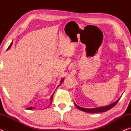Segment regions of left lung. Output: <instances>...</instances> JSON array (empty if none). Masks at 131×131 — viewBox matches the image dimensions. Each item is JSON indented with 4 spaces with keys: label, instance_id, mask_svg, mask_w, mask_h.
Here are the masks:
<instances>
[{
    "label": "left lung",
    "instance_id": "1",
    "mask_svg": "<svg viewBox=\"0 0 131 131\" xmlns=\"http://www.w3.org/2000/svg\"><path fill=\"white\" fill-rule=\"evenodd\" d=\"M120 98L118 99V100L116 101L115 102L113 103L112 104H110L109 105L106 106H103V107H95V108H84V107H80V106H77L76 104L74 103L75 106L79 108V110H80L81 111H83L84 112H87V113H101V112H105L107 111L108 110H110V108H112V107H113L114 106L116 105V104L118 103V102L119 101Z\"/></svg>",
    "mask_w": 131,
    "mask_h": 131
}]
</instances>
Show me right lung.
I'll list each match as a JSON object with an SVG mask.
<instances>
[{"instance_id":"obj_1","label":"right lung","mask_w":131,"mask_h":131,"mask_svg":"<svg viewBox=\"0 0 131 131\" xmlns=\"http://www.w3.org/2000/svg\"><path fill=\"white\" fill-rule=\"evenodd\" d=\"M12 44H13V41H12V43H11V44H10L9 47H8V48H7V50H9V49H10V47H12ZM63 80H64V79H62V80H61V84H59V85L58 86V87H59V86L61 85V83H62V82L63 81ZM54 93H53V94H52V95H51V97H50V105H51V103H52V97H53V95H54ZM33 108H34V107H29V108H26V109H28V110H32V109H33Z\"/></svg>"}]
</instances>
